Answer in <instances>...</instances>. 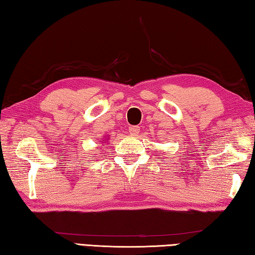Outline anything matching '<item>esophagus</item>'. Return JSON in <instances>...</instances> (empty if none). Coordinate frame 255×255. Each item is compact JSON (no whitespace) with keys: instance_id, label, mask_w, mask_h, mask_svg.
Listing matches in <instances>:
<instances>
[{"instance_id":"obj_1","label":"esophagus","mask_w":255,"mask_h":255,"mask_svg":"<svg viewBox=\"0 0 255 255\" xmlns=\"http://www.w3.org/2000/svg\"><path fill=\"white\" fill-rule=\"evenodd\" d=\"M139 127L138 126H131V127H129V132H130V135L131 136H137L138 135V132H139Z\"/></svg>"}]
</instances>
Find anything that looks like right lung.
I'll list each match as a JSON object with an SVG mask.
<instances>
[{
    "mask_svg": "<svg viewBox=\"0 0 255 255\" xmlns=\"http://www.w3.org/2000/svg\"><path fill=\"white\" fill-rule=\"evenodd\" d=\"M107 138H109V137H107ZM107 140V139H106ZM106 140H103V141H106Z\"/></svg>",
    "mask_w": 255,
    "mask_h": 255,
    "instance_id": "right-lung-1",
    "label": "right lung"
}]
</instances>
